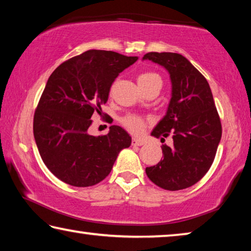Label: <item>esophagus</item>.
I'll list each match as a JSON object with an SVG mask.
<instances>
[{
  "label": "esophagus",
  "instance_id": "1",
  "mask_svg": "<svg viewBox=\"0 0 251 251\" xmlns=\"http://www.w3.org/2000/svg\"><path fill=\"white\" fill-rule=\"evenodd\" d=\"M131 145H133V146H142V145H144V142L142 141V139L133 138V139H131Z\"/></svg>",
  "mask_w": 251,
  "mask_h": 251
}]
</instances>
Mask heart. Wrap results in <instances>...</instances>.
Here are the masks:
<instances>
[{
	"instance_id": "heart-1",
	"label": "heart",
	"mask_w": 251,
	"mask_h": 251,
	"mask_svg": "<svg viewBox=\"0 0 251 251\" xmlns=\"http://www.w3.org/2000/svg\"><path fill=\"white\" fill-rule=\"evenodd\" d=\"M139 86L146 87L148 85L155 84V83H160L161 79L158 74L154 73V72H143L138 75L137 77ZM122 124L124 125L127 129H129L131 133L134 134H139L143 130L144 127H145V120L143 117L138 115H134V114H128L125 117L122 118Z\"/></svg>"
}]
</instances>
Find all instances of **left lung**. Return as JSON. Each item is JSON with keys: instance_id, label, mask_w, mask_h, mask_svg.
<instances>
[{"instance_id": "left-lung-1", "label": "left lung", "mask_w": 251, "mask_h": 251, "mask_svg": "<svg viewBox=\"0 0 251 251\" xmlns=\"http://www.w3.org/2000/svg\"><path fill=\"white\" fill-rule=\"evenodd\" d=\"M143 59L165 67L171 76L172 99L167 113L151 135L163 141L172 134L174 142L172 147L161 146L164 158L147 167L146 174L163 189L188 188L209 171L222 138V123L209 84L180 54L151 52Z\"/></svg>"}]
</instances>
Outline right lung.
Instances as JSON below:
<instances>
[{
	"label": "right lung",
	"mask_w": 251,
	"mask_h": 251,
	"mask_svg": "<svg viewBox=\"0 0 251 251\" xmlns=\"http://www.w3.org/2000/svg\"><path fill=\"white\" fill-rule=\"evenodd\" d=\"M137 59L90 50L50 74L34 114L33 131L42 159L58 179L75 187L99 184L108 176L120 151L130 146V136L120 126H110L108 134L97 137L88 128L118 74Z\"/></svg>",
	"instance_id": "1"
}]
</instances>
